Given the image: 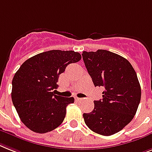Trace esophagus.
<instances>
[{"label":"esophagus","mask_w":152,"mask_h":152,"mask_svg":"<svg viewBox=\"0 0 152 152\" xmlns=\"http://www.w3.org/2000/svg\"><path fill=\"white\" fill-rule=\"evenodd\" d=\"M82 99H83V98H80V97H76V101H81V100H82Z\"/></svg>","instance_id":"1"}]
</instances>
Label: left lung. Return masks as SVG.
<instances>
[{
    "label": "left lung",
    "instance_id": "left-lung-1",
    "mask_svg": "<svg viewBox=\"0 0 152 152\" xmlns=\"http://www.w3.org/2000/svg\"><path fill=\"white\" fill-rule=\"evenodd\" d=\"M83 59L95 87H103L102 98L94 108L83 113L92 131L110 136L134 119L140 104L141 89L134 68L125 58L106 50L83 51Z\"/></svg>",
    "mask_w": 152,
    "mask_h": 152
}]
</instances>
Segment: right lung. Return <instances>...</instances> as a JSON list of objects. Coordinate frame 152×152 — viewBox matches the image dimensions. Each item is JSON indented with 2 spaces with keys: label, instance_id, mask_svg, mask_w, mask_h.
Returning <instances> with one entry per match:
<instances>
[{
  "label": "right lung",
  "instance_id": "1",
  "mask_svg": "<svg viewBox=\"0 0 152 152\" xmlns=\"http://www.w3.org/2000/svg\"><path fill=\"white\" fill-rule=\"evenodd\" d=\"M81 59L73 50H52L27 59L12 80V99L21 121L32 131L45 134L61 125L74 97L55 94L59 75Z\"/></svg>",
  "mask_w": 152,
  "mask_h": 152
}]
</instances>
